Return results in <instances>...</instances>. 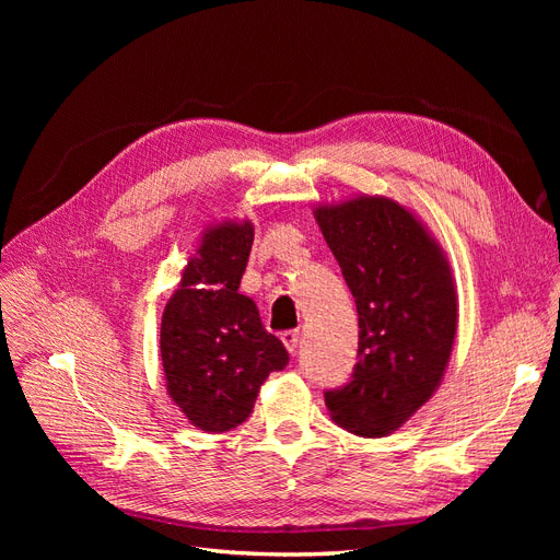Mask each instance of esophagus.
<instances>
[{
	"instance_id": "1",
	"label": "esophagus",
	"mask_w": 560,
	"mask_h": 560,
	"mask_svg": "<svg viewBox=\"0 0 560 560\" xmlns=\"http://www.w3.org/2000/svg\"><path fill=\"white\" fill-rule=\"evenodd\" d=\"M282 343H284V348L290 350L292 354H296L299 343H301V331H299V329H287V331H282Z\"/></svg>"
}]
</instances>
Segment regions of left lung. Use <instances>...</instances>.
Wrapping results in <instances>:
<instances>
[{
  "label": "left lung",
  "mask_w": 560,
  "mask_h": 560,
  "mask_svg": "<svg viewBox=\"0 0 560 560\" xmlns=\"http://www.w3.org/2000/svg\"><path fill=\"white\" fill-rule=\"evenodd\" d=\"M360 317L358 364L325 393L338 425L360 436L395 432L425 404L451 358L457 303L442 249L387 198L317 208Z\"/></svg>",
  "instance_id": "left-lung-1"
}]
</instances>
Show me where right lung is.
<instances>
[{"label":"right lung","mask_w":560,"mask_h":560,"mask_svg":"<svg viewBox=\"0 0 560 560\" xmlns=\"http://www.w3.org/2000/svg\"><path fill=\"white\" fill-rule=\"evenodd\" d=\"M254 229H210L161 319L167 393L196 428L229 432L245 422L270 371L290 352L266 331L259 308L241 294Z\"/></svg>","instance_id":"obj_1"}]
</instances>
